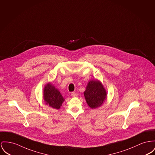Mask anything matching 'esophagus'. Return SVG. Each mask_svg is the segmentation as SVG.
<instances>
[{"label":"esophagus","mask_w":155,"mask_h":155,"mask_svg":"<svg viewBox=\"0 0 155 155\" xmlns=\"http://www.w3.org/2000/svg\"><path fill=\"white\" fill-rule=\"evenodd\" d=\"M71 95L73 97H76V96H78V93H76V92H72L71 93Z\"/></svg>","instance_id":"esophagus-1"}]
</instances>
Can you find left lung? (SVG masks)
<instances>
[{"label": "left lung", "mask_w": 155, "mask_h": 155, "mask_svg": "<svg viewBox=\"0 0 155 155\" xmlns=\"http://www.w3.org/2000/svg\"><path fill=\"white\" fill-rule=\"evenodd\" d=\"M84 96L89 106L92 109H96L104 102L107 97V92L100 81L92 80L87 83Z\"/></svg>", "instance_id": "obj_1"}]
</instances>
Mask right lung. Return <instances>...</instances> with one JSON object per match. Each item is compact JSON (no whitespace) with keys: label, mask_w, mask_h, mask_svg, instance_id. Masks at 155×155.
Instances as JSON below:
<instances>
[{"label":"right lung","mask_w":155,"mask_h":155,"mask_svg":"<svg viewBox=\"0 0 155 155\" xmlns=\"http://www.w3.org/2000/svg\"><path fill=\"white\" fill-rule=\"evenodd\" d=\"M43 99L46 105L56 109H59L64 101L60 92L51 83H47L44 87Z\"/></svg>","instance_id":"obj_1"}]
</instances>
